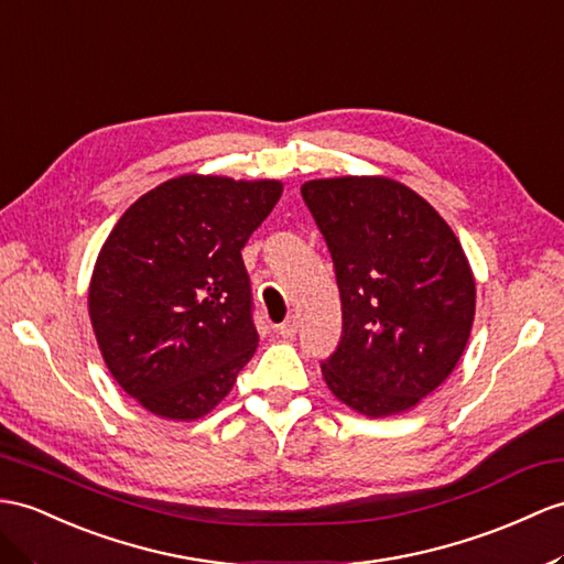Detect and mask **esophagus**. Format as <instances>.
Listing matches in <instances>:
<instances>
[{"mask_svg":"<svg viewBox=\"0 0 564 564\" xmlns=\"http://www.w3.org/2000/svg\"><path fill=\"white\" fill-rule=\"evenodd\" d=\"M274 333H278L282 339H292L296 335V321H284L282 325L274 327Z\"/></svg>","mask_w":564,"mask_h":564,"instance_id":"1","label":"esophagus"}]
</instances>
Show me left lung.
I'll return each instance as SVG.
<instances>
[{"label": "left lung", "mask_w": 564, "mask_h": 564, "mask_svg": "<svg viewBox=\"0 0 564 564\" xmlns=\"http://www.w3.org/2000/svg\"><path fill=\"white\" fill-rule=\"evenodd\" d=\"M335 260L341 341L323 378L368 419L414 409L462 359L476 280L433 205L390 176H329L301 186Z\"/></svg>", "instance_id": "8db88e82"}]
</instances>
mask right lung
<instances>
[{"mask_svg":"<svg viewBox=\"0 0 564 564\" xmlns=\"http://www.w3.org/2000/svg\"><path fill=\"white\" fill-rule=\"evenodd\" d=\"M280 178L182 174L119 217L95 260L88 313L119 388L150 414L198 421L258 347L241 249Z\"/></svg>","mask_w":564,"mask_h":564,"instance_id":"obj_1","label":"right lung"}]
</instances>
